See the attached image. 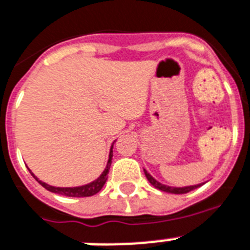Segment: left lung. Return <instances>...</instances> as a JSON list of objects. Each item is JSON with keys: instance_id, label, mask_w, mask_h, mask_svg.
<instances>
[{"instance_id": "left-lung-1", "label": "left lung", "mask_w": 250, "mask_h": 250, "mask_svg": "<svg viewBox=\"0 0 250 250\" xmlns=\"http://www.w3.org/2000/svg\"><path fill=\"white\" fill-rule=\"evenodd\" d=\"M144 172H145L146 178L149 180V182L153 185L154 188H159V190H162V191L171 192V194H186V192L191 191V190H194V188L202 186V184H200V185H194V186H185V188H172V186H167V185H163V184H160V182H158L157 180L151 177V176L145 171V169H144Z\"/></svg>"}]
</instances>
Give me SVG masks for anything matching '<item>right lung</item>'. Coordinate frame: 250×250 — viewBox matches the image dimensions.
Wrapping results in <instances>:
<instances>
[{
  "mask_svg": "<svg viewBox=\"0 0 250 250\" xmlns=\"http://www.w3.org/2000/svg\"><path fill=\"white\" fill-rule=\"evenodd\" d=\"M111 158H113V146L110 149V154H109V160H107L106 168L104 169V172L101 173V176L95 181L90 182V184L83 185V186H78V188H55V186H50V185L44 184V182L40 181L36 176H34L32 172V176H33L38 182H40L42 186H43L46 190L51 192H56V194H60V195H65V196H73V198H84V196H92L95 194L100 191L103 186L105 185L107 180V173H109V169H110L111 166Z\"/></svg>",
  "mask_w": 250,
  "mask_h": 250,
  "instance_id": "1",
  "label": "right lung"
}]
</instances>
